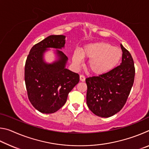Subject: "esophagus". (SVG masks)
I'll list each match as a JSON object with an SVG mask.
<instances>
[{
  "label": "esophagus",
  "instance_id": "obj_1",
  "mask_svg": "<svg viewBox=\"0 0 149 149\" xmlns=\"http://www.w3.org/2000/svg\"><path fill=\"white\" fill-rule=\"evenodd\" d=\"M79 79H80V81H85V77L84 76V75H80V76H79Z\"/></svg>",
  "mask_w": 149,
  "mask_h": 149
}]
</instances>
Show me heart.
<instances>
[{
  "label": "heart",
  "instance_id": "b5f03b06",
  "mask_svg": "<svg viewBox=\"0 0 149 149\" xmlns=\"http://www.w3.org/2000/svg\"><path fill=\"white\" fill-rule=\"evenodd\" d=\"M82 57L89 59L88 68L93 74H104L116 66L122 57V51L108 42H97L85 45L81 54L78 51L74 52L73 62L76 67L81 65Z\"/></svg>",
  "mask_w": 149,
  "mask_h": 149
}]
</instances>
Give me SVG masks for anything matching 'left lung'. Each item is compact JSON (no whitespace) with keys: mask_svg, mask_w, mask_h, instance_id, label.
I'll use <instances>...</instances> for the list:
<instances>
[{"mask_svg":"<svg viewBox=\"0 0 149 149\" xmlns=\"http://www.w3.org/2000/svg\"><path fill=\"white\" fill-rule=\"evenodd\" d=\"M122 63L111 71L99 76L86 78L87 104L99 117L112 116L125 105L134 82L135 67L133 58L120 44Z\"/></svg>","mask_w":149,"mask_h":149,"instance_id":"obj_1","label":"left lung"}]
</instances>
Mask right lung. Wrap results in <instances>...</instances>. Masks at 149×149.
I'll return each instance as SVG.
<instances>
[{
	"instance_id": "add662e5",
	"label": "right lung",
	"mask_w": 149,
	"mask_h": 149,
	"mask_svg": "<svg viewBox=\"0 0 149 149\" xmlns=\"http://www.w3.org/2000/svg\"><path fill=\"white\" fill-rule=\"evenodd\" d=\"M65 36L50 35L30 50L25 65V82L30 102L44 114H52L62 108L68 95L79 81V74L65 68L68 57L60 50L64 48ZM56 48L57 60L44 61L49 48Z\"/></svg>"
}]
</instances>
